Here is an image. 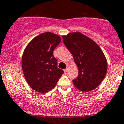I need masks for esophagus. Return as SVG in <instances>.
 <instances>
[{
	"label": "esophagus",
	"instance_id": "esophagus-1",
	"mask_svg": "<svg viewBox=\"0 0 124 124\" xmlns=\"http://www.w3.org/2000/svg\"><path fill=\"white\" fill-rule=\"evenodd\" d=\"M68 68H66V69H64V72H65V73H66V72H67V71H68Z\"/></svg>",
	"mask_w": 124,
	"mask_h": 124
}]
</instances>
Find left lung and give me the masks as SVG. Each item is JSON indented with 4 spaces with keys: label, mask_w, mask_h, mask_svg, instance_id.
<instances>
[{
    "label": "left lung",
    "mask_w": 124,
    "mask_h": 124,
    "mask_svg": "<svg viewBox=\"0 0 124 124\" xmlns=\"http://www.w3.org/2000/svg\"><path fill=\"white\" fill-rule=\"evenodd\" d=\"M63 40L78 69L77 78L72 80L74 86L83 92L96 88L104 79L108 68L102 49L92 39L80 32L63 36Z\"/></svg>",
    "instance_id": "8db88e82"
}]
</instances>
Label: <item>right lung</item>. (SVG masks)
Masks as SVG:
<instances>
[{
    "mask_svg": "<svg viewBox=\"0 0 124 124\" xmlns=\"http://www.w3.org/2000/svg\"><path fill=\"white\" fill-rule=\"evenodd\" d=\"M61 37L46 32L34 38L26 46L22 56V68L26 81L36 91L45 93L55 88L64 71L58 68L53 52Z\"/></svg>",
    "mask_w": 124,
    "mask_h": 124,
    "instance_id": "add662e5",
    "label": "right lung"
}]
</instances>
